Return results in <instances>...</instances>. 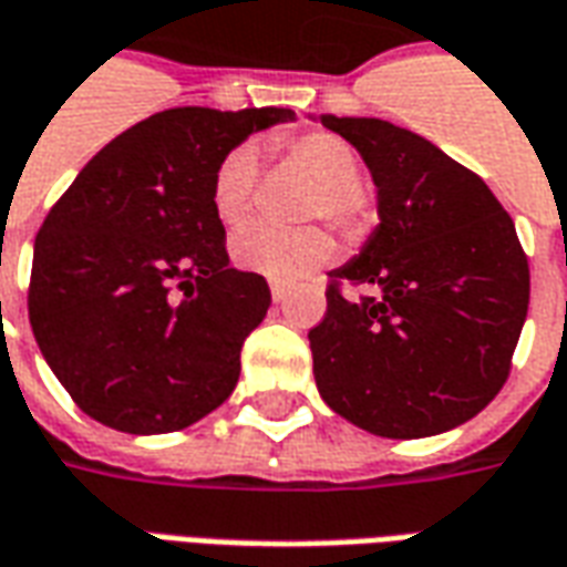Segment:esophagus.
Masks as SVG:
<instances>
[{
    "label": "esophagus",
    "instance_id": "esophagus-1",
    "mask_svg": "<svg viewBox=\"0 0 567 567\" xmlns=\"http://www.w3.org/2000/svg\"><path fill=\"white\" fill-rule=\"evenodd\" d=\"M270 295L276 303H282L285 297H288V288H282V285H270Z\"/></svg>",
    "mask_w": 567,
    "mask_h": 567
}]
</instances>
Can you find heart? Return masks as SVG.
I'll return each mask as SVG.
<instances>
[{"label":"heart","mask_w":567,"mask_h":567,"mask_svg":"<svg viewBox=\"0 0 567 567\" xmlns=\"http://www.w3.org/2000/svg\"><path fill=\"white\" fill-rule=\"evenodd\" d=\"M288 159L316 181L307 217H324L343 233H359L368 224L371 205L362 189V165L338 134L310 132L285 144ZM257 150L239 144L220 159L212 181V208L227 229L248 224L255 208ZM334 255V239L322 227L270 229L255 227L233 243V260L270 282H297L319 270Z\"/></svg>","instance_id":"obj_1"}]
</instances>
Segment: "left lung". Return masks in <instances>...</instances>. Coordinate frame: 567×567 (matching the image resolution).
<instances>
[{
    "instance_id": "obj_1",
    "label": "left lung",
    "mask_w": 567,
    "mask_h": 567,
    "mask_svg": "<svg viewBox=\"0 0 567 567\" xmlns=\"http://www.w3.org/2000/svg\"><path fill=\"white\" fill-rule=\"evenodd\" d=\"M378 187V229L331 272L310 331L324 405L383 439H423L476 417L509 378L528 316V257L488 184L421 134L319 116ZM374 284L347 301L339 282Z\"/></svg>"
}]
</instances>
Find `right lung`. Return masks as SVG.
<instances>
[{"mask_svg":"<svg viewBox=\"0 0 567 567\" xmlns=\"http://www.w3.org/2000/svg\"><path fill=\"white\" fill-rule=\"evenodd\" d=\"M295 113L174 106L113 137L39 227L30 324L89 417L174 433L224 405L270 285L229 267L212 208L220 159Z\"/></svg>","mask_w":567,"mask_h":567,"instance_id":"1","label":"right lung"}]
</instances>
